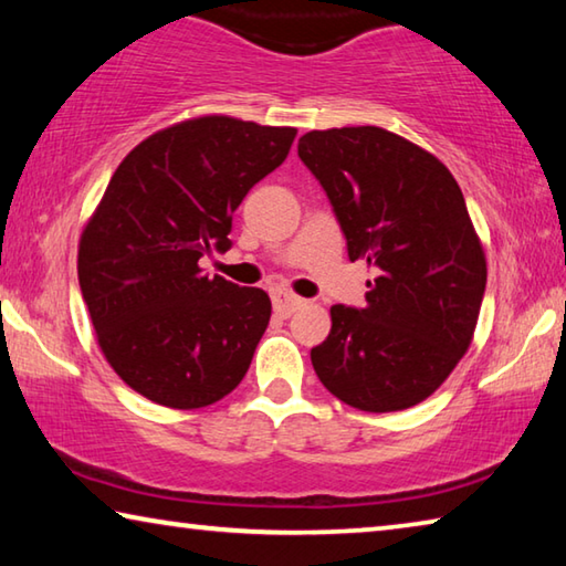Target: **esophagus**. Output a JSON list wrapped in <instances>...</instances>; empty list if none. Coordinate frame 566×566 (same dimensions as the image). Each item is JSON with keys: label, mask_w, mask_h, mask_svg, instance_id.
Instances as JSON below:
<instances>
[{"label": "esophagus", "mask_w": 566, "mask_h": 566, "mask_svg": "<svg viewBox=\"0 0 566 566\" xmlns=\"http://www.w3.org/2000/svg\"><path fill=\"white\" fill-rule=\"evenodd\" d=\"M272 304H274V312L280 314V317H292V314L304 304V300H302V296L292 294L290 290L274 286V290H272Z\"/></svg>", "instance_id": "34e87169"}]
</instances>
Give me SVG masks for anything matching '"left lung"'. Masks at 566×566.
Instances as JSON below:
<instances>
[{
	"label": "left lung",
	"instance_id": "8db88e82",
	"mask_svg": "<svg viewBox=\"0 0 566 566\" xmlns=\"http://www.w3.org/2000/svg\"><path fill=\"white\" fill-rule=\"evenodd\" d=\"M352 262L375 266L367 306H332L312 367L344 405L399 411L452 375L484 300V249L442 161L381 127L306 132L296 145Z\"/></svg>",
	"mask_w": 566,
	"mask_h": 566
}]
</instances>
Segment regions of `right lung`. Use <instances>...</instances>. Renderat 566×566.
<instances>
[{"mask_svg": "<svg viewBox=\"0 0 566 566\" xmlns=\"http://www.w3.org/2000/svg\"><path fill=\"white\" fill-rule=\"evenodd\" d=\"M294 127L199 117L151 134L114 171L80 242V286L112 369L157 405L199 409L244 379L272 317L264 290L199 260L232 247L247 191L290 155Z\"/></svg>", "mask_w": 566, "mask_h": 566, "instance_id": "1", "label": "right lung"}]
</instances>
